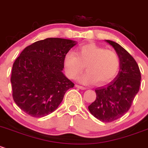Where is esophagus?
I'll list each match as a JSON object with an SVG mask.
<instances>
[{
	"label": "esophagus",
	"mask_w": 148,
	"mask_h": 148,
	"mask_svg": "<svg viewBox=\"0 0 148 148\" xmlns=\"http://www.w3.org/2000/svg\"><path fill=\"white\" fill-rule=\"evenodd\" d=\"M75 87L77 88H79V89H81V90H86V87H83V86H79V85H75Z\"/></svg>",
	"instance_id": "1"
}]
</instances>
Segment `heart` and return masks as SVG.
Returning a JSON list of instances; mask_svg holds the SVG:
<instances>
[{
    "instance_id": "b5f03b06",
    "label": "heart",
    "mask_w": 148,
    "mask_h": 148,
    "mask_svg": "<svg viewBox=\"0 0 148 148\" xmlns=\"http://www.w3.org/2000/svg\"><path fill=\"white\" fill-rule=\"evenodd\" d=\"M64 69L69 78L74 79L86 66L84 74L77 80L83 84L103 85L110 82L119 72L120 59L115 51L106 49L94 43L78 47L76 52H69L64 58Z\"/></svg>"
}]
</instances>
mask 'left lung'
<instances>
[{"mask_svg": "<svg viewBox=\"0 0 148 148\" xmlns=\"http://www.w3.org/2000/svg\"><path fill=\"white\" fill-rule=\"evenodd\" d=\"M106 42L119 55V71L109 84L95 90L96 99L88 106V109L96 119L111 122L122 117L130 109L140 89L141 74L137 63L126 49L113 41Z\"/></svg>", "mask_w": 148, "mask_h": 148, "instance_id": "obj_1", "label": "left lung"}]
</instances>
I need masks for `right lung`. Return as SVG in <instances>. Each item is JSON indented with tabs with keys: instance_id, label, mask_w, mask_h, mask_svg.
Segmentation results:
<instances>
[{
	"instance_id": "obj_1",
	"label": "right lung",
	"mask_w": 148,
	"mask_h": 148,
	"mask_svg": "<svg viewBox=\"0 0 148 148\" xmlns=\"http://www.w3.org/2000/svg\"><path fill=\"white\" fill-rule=\"evenodd\" d=\"M77 44L61 38H47L26 47L14 62L11 73L13 99L33 117H42L59 106L74 83L62 73L64 58Z\"/></svg>"
}]
</instances>
